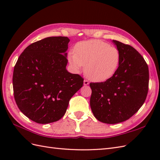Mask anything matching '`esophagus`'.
I'll return each mask as SVG.
<instances>
[{
	"label": "esophagus",
	"instance_id": "obj_1",
	"mask_svg": "<svg viewBox=\"0 0 160 160\" xmlns=\"http://www.w3.org/2000/svg\"><path fill=\"white\" fill-rule=\"evenodd\" d=\"M89 84V82L87 80H84V85H88Z\"/></svg>",
	"mask_w": 160,
	"mask_h": 160
}]
</instances>
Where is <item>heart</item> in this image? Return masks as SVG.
Returning <instances> with one entry per match:
<instances>
[{
    "instance_id": "b5f03b06",
    "label": "heart",
    "mask_w": 160,
    "mask_h": 160,
    "mask_svg": "<svg viewBox=\"0 0 160 160\" xmlns=\"http://www.w3.org/2000/svg\"><path fill=\"white\" fill-rule=\"evenodd\" d=\"M69 62L75 71H80L85 65V74L91 80L104 82L113 76L120 60V51L100 40L80 42L75 52L69 54Z\"/></svg>"
}]
</instances>
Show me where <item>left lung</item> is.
<instances>
[{"instance_id":"left-lung-1","label":"left lung","mask_w":160,"mask_h":160,"mask_svg":"<svg viewBox=\"0 0 160 160\" xmlns=\"http://www.w3.org/2000/svg\"><path fill=\"white\" fill-rule=\"evenodd\" d=\"M120 60L114 75L102 82L90 83V106L98 120L117 124L127 120L143 105L148 91V67L133 47L113 40Z\"/></svg>"}]
</instances>
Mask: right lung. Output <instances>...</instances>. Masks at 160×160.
I'll use <instances>...</instances> for the list:
<instances>
[{"mask_svg":"<svg viewBox=\"0 0 160 160\" xmlns=\"http://www.w3.org/2000/svg\"><path fill=\"white\" fill-rule=\"evenodd\" d=\"M69 41L67 37L55 36L33 42L15 64V101L20 111L36 123H52L62 118L71 97L83 85L80 75L66 69Z\"/></svg>","mask_w":160,"mask_h":160,"instance_id":"1","label":"right lung"}]
</instances>
